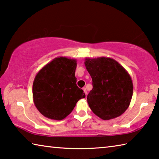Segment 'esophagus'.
I'll list each match as a JSON object with an SVG mask.
<instances>
[{"label":"esophagus","instance_id":"esophagus-1","mask_svg":"<svg viewBox=\"0 0 159 159\" xmlns=\"http://www.w3.org/2000/svg\"><path fill=\"white\" fill-rule=\"evenodd\" d=\"M83 90H84V93H85V95H87V93H88L87 90H86V89H85V88H83Z\"/></svg>","mask_w":159,"mask_h":159}]
</instances>
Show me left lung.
Returning <instances> with one entry per match:
<instances>
[{
    "label": "left lung",
    "mask_w": 159,
    "mask_h": 159,
    "mask_svg": "<svg viewBox=\"0 0 159 159\" xmlns=\"http://www.w3.org/2000/svg\"><path fill=\"white\" fill-rule=\"evenodd\" d=\"M84 64L93 80L87 102L93 113L103 120L122 115L129 107L133 94L129 73L109 57L85 58Z\"/></svg>",
    "instance_id": "left-lung-1"
}]
</instances>
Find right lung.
<instances>
[{"label": "right lung", "instance_id": "obj_1", "mask_svg": "<svg viewBox=\"0 0 159 159\" xmlns=\"http://www.w3.org/2000/svg\"><path fill=\"white\" fill-rule=\"evenodd\" d=\"M76 60L58 57L40 69L32 85L35 107L45 117L61 120L85 97L76 85Z\"/></svg>", "mask_w": 159, "mask_h": 159}]
</instances>
